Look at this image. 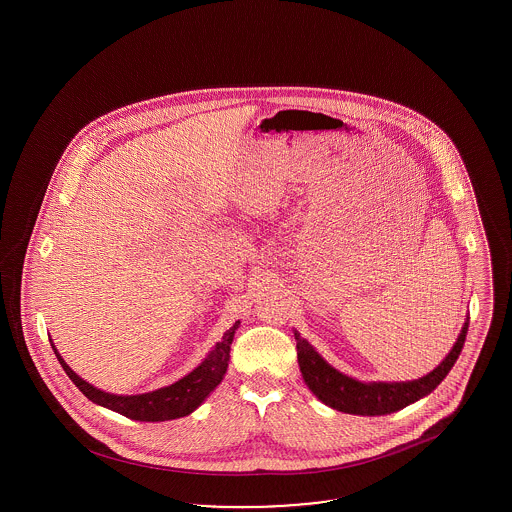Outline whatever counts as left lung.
<instances>
[{"mask_svg": "<svg viewBox=\"0 0 512 512\" xmlns=\"http://www.w3.org/2000/svg\"><path fill=\"white\" fill-rule=\"evenodd\" d=\"M466 332H468V320L464 322L459 340L455 341L451 353L441 361V365L434 368L430 374L413 380V382L363 384L359 380H353L328 365L313 349V345L309 341L303 340L295 332L297 361H299L301 374H303L309 390L313 391L318 399L322 403H326L328 407L341 411V413L361 414V416L390 414L411 405L420 397H424L438 388L441 380L457 363V359L463 351Z\"/></svg>", "mask_w": 512, "mask_h": 512, "instance_id": "obj_1", "label": "left lung"}]
</instances>
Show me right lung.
<instances>
[{
  "label": "right lung",
  "mask_w": 512,
  "mask_h": 512,
  "mask_svg": "<svg viewBox=\"0 0 512 512\" xmlns=\"http://www.w3.org/2000/svg\"><path fill=\"white\" fill-rule=\"evenodd\" d=\"M240 322H236L224 338L215 345V349L207 355V359L192 370L188 376L178 380L176 384L161 388V390L140 393V395H113L98 390L84 382L76 372L71 370L61 355L57 353L55 345L53 353L57 355L59 363L67 376L73 380L74 386L82 391L90 401L98 403L101 407H107L115 413L122 414L132 420H144V422H161V420H172L186 414L194 413L195 409L205 401V397L215 390L228 368L230 359V345L234 340V332Z\"/></svg>",
  "instance_id": "add662e5"
}]
</instances>
